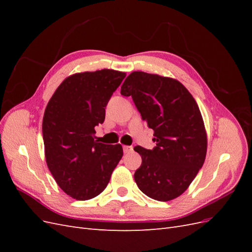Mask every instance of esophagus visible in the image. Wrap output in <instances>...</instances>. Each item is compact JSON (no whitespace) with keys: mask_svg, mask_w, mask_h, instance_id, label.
Wrapping results in <instances>:
<instances>
[{"mask_svg":"<svg viewBox=\"0 0 252 252\" xmlns=\"http://www.w3.org/2000/svg\"><path fill=\"white\" fill-rule=\"evenodd\" d=\"M123 150H124V154H130V152L133 150V148L131 146H124Z\"/></svg>","mask_w":252,"mask_h":252,"instance_id":"obj_1","label":"esophagus"}]
</instances>
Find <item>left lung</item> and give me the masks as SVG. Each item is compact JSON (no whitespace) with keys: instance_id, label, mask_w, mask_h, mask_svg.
Returning a JSON list of instances; mask_svg holds the SVG:
<instances>
[{"instance_id":"obj_1","label":"left lung","mask_w":252,"mask_h":252,"mask_svg":"<svg viewBox=\"0 0 252 252\" xmlns=\"http://www.w3.org/2000/svg\"><path fill=\"white\" fill-rule=\"evenodd\" d=\"M131 96L157 146H135L142 165L134 172L136 185L151 199L167 202L184 193L202 168L207 152V133L195 100L178 80L133 71L121 87Z\"/></svg>"}]
</instances>
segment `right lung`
<instances>
[{"label":"right lung","mask_w":252,"mask_h":252,"mask_svg":"<svg viewBox=\"0 0 252 252\" xmlns=\"http://www.w3.org/2000/svg\"><path fill=\"white\" fill-rule=\"evenodd\" d=\"M126 77L102 69L69 75L57 88L43 118L45 158L63 191L78 201L100 194L123 157L121 144L94 140V127L105 120V107Z\"/></svg>","instance_id":"1"}]
</instances>
